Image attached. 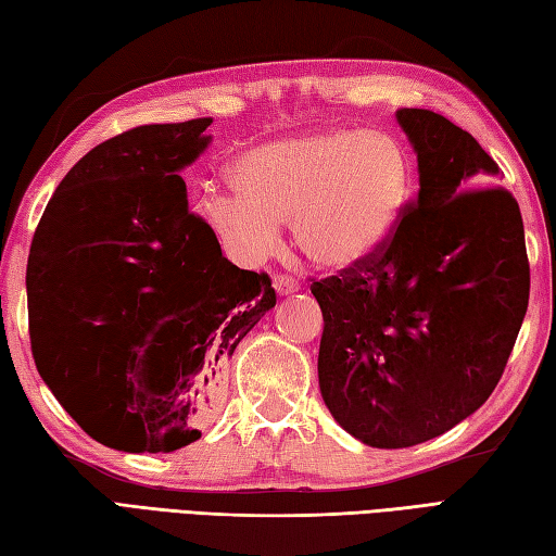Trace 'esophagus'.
<instances>
[{"label": "esophagus", "mask_w": 556, "mask_h": 556, "mask_svg": "<svg viewBox=\"0 0 556 556\" xmlns=\"http://www.w3.org/2000/svg\"><path fill=\"white\" fill-rule=\"evenodd\" d=\"M271 287H275L279 296H289V293H296L301 289L299 281L289 275H277L275 279H271Z\"/></svg>", "instance_id": "obj_1"}]
</instances>
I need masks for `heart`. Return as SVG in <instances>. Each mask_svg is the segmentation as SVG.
I'll use <instances>...</instances> for the list:
<instances>
[{
    "instance_id": "b5f03b06",
    "label": "heart",
    "mask_w": 556,
    "mask_h": 556,
    "mask_svg": "<svg viewBox=\"0 0 556 556\" xmlns=\"http://www.w3.org/2000/svg\"><path fill=\"white\" fill-rule=\"evenodd\" d=\"M231 184L236 193L203 200V215L233 263H265L281 241L279 224H291L308 263L346 269L394 231L410 169L392 136L334 128L245 152Z\"/></svg>"
}]
</instances>
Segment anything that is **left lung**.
I'll use <instances>...</instances> for the list:
<instances>
[{
  "mask_svg": "<svg viewBox=\"0 0 556 556\" xmlns=\"http://www.w3.org/2000/svg\"><path fill=\"white\" fill-rule=\"evenodd\" d=\"M418 195L363 263L313 281L320 392L363 444L404 448L452 430L494 392L530 293L516 198L478 140L442 114L399 110Z\"/></svg>",
  "mask_w": 556,
  "mask_h": 556,
  "instance_id": "obj_1",
  "label": "left lung"
}]
</instances>
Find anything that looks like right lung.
Listing matches in <instances>:
<instances>
[{
  "instance_id": "add662e5",
  "label": "right lung",
  "mask_w": 556,
  "mask_h": 556,
  "mask_svg": "<svg viewBox=\"0 0 556 556\" xmlns=\"http://www.w3.org/2000/svg\"><path fill=\"white\" fill-rule=\"evenodd\" d=\"M205 119L148 124L80 157L35 229L30 349L92 440L169 454L215 416L224 370L277 293L222 255L179 172L210 146Z\"/></svg>"
}]
</instances>
